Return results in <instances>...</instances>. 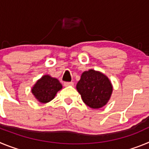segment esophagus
<instances>
[{
    "mask_svg": "<svg viewBox=\"0 0 149 149\" xmlns=\"http://www.w3.org/2000/svg\"><path fill=\"white\" fill-rule=\"evenodd\" d=\"M73 85H74L73 82H65V83H64V86H73Z\"/></svg>",
    "mask_w": 149,
    "mask_h": 149,
    "instance_id": "1",
    "label": "esophagus"
}]
</instances>
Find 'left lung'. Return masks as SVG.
I'll use <instances>...</instances> for the list:
<instances>
[{"mask_svg":"<svg viewBox=\"0 0 149 149\" xmlns=\"http://www.w3.org/2000/svg\"><path fill=\"white\" fill-rule=\"evenodd\" d=\"M76 88L83 101L93 109L106 105L113 92V86L108 77L93 69L83 72Z\"/></svg>","mask_w":149,"mask_h":149,"instance_id":"1","label":"left lung"}]
</instances>
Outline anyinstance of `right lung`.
<instances>
[{
    "instance_id": "1",
    "label": "right lung",
    "mask_w": 149,
    "mask_h": 149,
    "mask_svg": "<svg viewBox=\"0 0 149 149\" xmlns=\"http://www.w3.org/2000/svg\"><path fill=\"white\" fill-rule=\"evenodd\" d=\"M62 88L63 86L57 79L46 74L36 81L31 92L39 102L45 104L54 99L56 93Z\"/></svg>"
}]
</instances>
